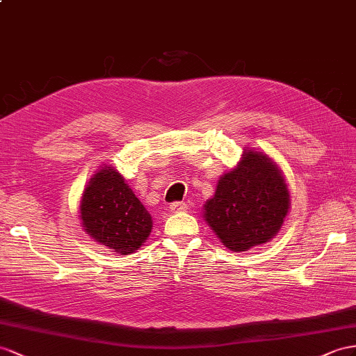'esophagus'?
<instances>
[{
	"mask_svg": "<svg viewBox=\"0 0 356 356\" xmlns=\"http://www.w3.org/2000/svg\"><path fill=\"white\" fill-rule=\"evenodd\" d=\"M170 209H171V212H184V211H186L188 206L181 202H175L170 204Z\"/></svg>",
	"mask_w": 356,
	"mask_h": 356,
	"instance_id": "obj_1",
	"label": "esophagus"
}]
</instances>
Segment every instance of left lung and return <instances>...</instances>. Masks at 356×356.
<instances>
[{
    "instance_id": "obj_1",
    "label": "left lung",
    "mask_w": 356,
    "mask_h": 356,
    "mask_svg": "<svg viewBox=\"0 0 356 356\" xmlns=\"http://www.w3.org/2000/svg\"><path fill=\"white\" fill-rule=\"evenodd\" d=\"M289 204L281 170L266 154L248 150L218 181L204 218L225 247L239 252L269 242L284 222Z\"/></svg>"
}]
</instances>
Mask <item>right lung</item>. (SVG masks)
<instances>
[{"label":"right lung","mask_w":356,"mask_h":356,"mask_svg":"<svg viewBox=\"0 0 356 356\" xmlns=\"http://www.w3.org/2000/svg\"><path fill=\"white\" fill-rule=\"evenodd\" d=\"M84 230L114 252L138 250L152 232V216L113 167L97 171L81 200Z\"/></svg>","instance_id":"right-lung-1"}]
</instances>
